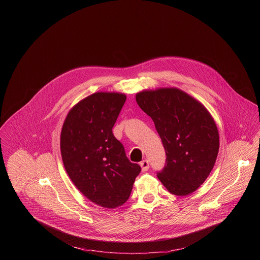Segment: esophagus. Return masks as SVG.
<instances>
[{"label":"esophagus","mask_w":260,"mask_h":260,"mask_svg":"<svg viewBox=\"0 0 260 260\" xmlns=\"http://www.w3.org/2000/svg\"><path fill=\"white\" fill-rule=\"evenodd\" d=\"M140 166H141V168H142V171L143 172H145V171H147L149 169V161L148 160H143V161H141L140 162Z\"/></svg>","instance_id":"obj_1"}]
</instances>
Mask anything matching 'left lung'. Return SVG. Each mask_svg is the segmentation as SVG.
<instances>
[{
	"mask_svg": "<svg viewBox=\"0 0 260 260\" xmlns=\"http://www.w3.org/2000/svg\"><path fill=\"white\" fill-rule=\"evenodd\" d=\"M136 101L152 118L165 149L158 179L174 195L194 192L210 174L219 150L218 130L209 112L176 88L143 91Z\"/></svg>",
	"mask_w": 260,
	"mask_h": 260,
	"instance_id": "1",
	"label": "left lung"
}]
</instances>
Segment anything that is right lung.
Returning a JSON list of instances; mask_svg holds the SVG:
<instances>
[{
  "label": "right lung",
  "mask_w": 260,
  "mask_h": 260,
  "mask_svg": "<svg viewBox=\"0 0 260 260\" xmlns=\"http://www.w3.org/2000/svg\"><path fill=\"white\" fill-rule=\"evenodd\" d=\"M125 101L124 94H92L68 113L61 132V154L69 177L89 200L106 208L128 200L141 171L112 132Z\"/></svg>",
  "instance_id": "right-lung-1"
}]
</instances>
